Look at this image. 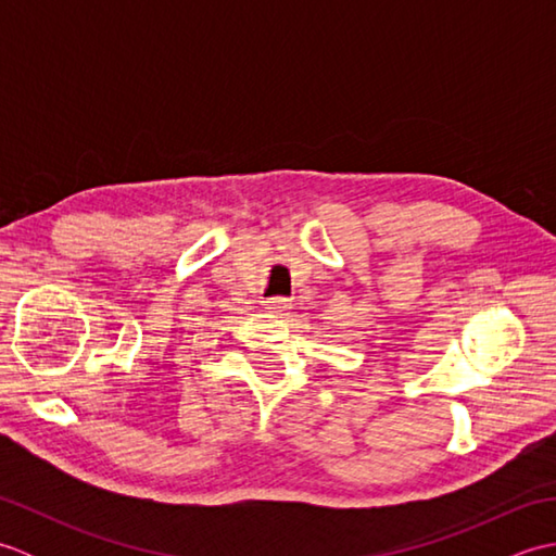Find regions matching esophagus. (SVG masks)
Returning a JSON list of instances; mask_svg holds the SVG:
<instances>
[{
  "instance_id": "1",
  "label": "esophagus",
  "mask_w": 556,
  "mask_h": 556,
  "mask_svg": "<svg viewBox=\"0 0 556 556\" xmlns=\"http://www.w3.org/2000/svg\"><path fill=\"white\" fill-rule=\"evenodd\" d=\"M265 308H267V313H271V315H289L291 301H289V299H281V296L267 299V301H265Z\"/></svg>"
}]
</instances>
